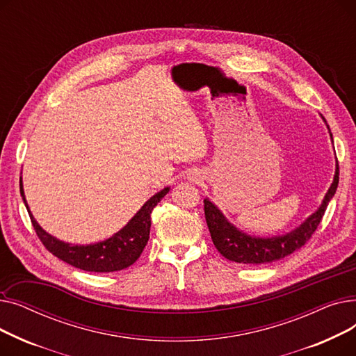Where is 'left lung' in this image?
<instances>
[{
  "mask_svg": "<svg viewBox=\"0 0 356 356\" xmlns=\"http://www.w3.org/2000/svg\"><path fill=\"white\" fill-rule=\"evenodd\" d=\"M323 121L326 122L325 118ZM327 129H329V125H327ZM330 137H332V133H330ZM338 183H339V165H338V160H336V172H334L333 181L330 184L327 193L325 195V199L319 207V209H317L314 213H312L302 223V225L296 228L294 231L286 235H278L271 238L252 236L239 231L225 216H223V213L209 199H204L203 200L204 218H207V223L213 241V245L222 254V257H225L229 261H235V263L247 264V266L274 263V261H278L293 254L294 251L302 248L306 244V242L310 239V236L313 235V232L317 229V227H319L327 204L330 199L334 196L336 189H338Z\"/></svg>",
  "mask_w": 356,
  "mask_h": 356,
  "instance_id": "left-lung-1",
  "label": "left lung"
}]
</instances>
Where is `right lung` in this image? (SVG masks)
Masks as SVG:
<instances>
[{
	"instance_id": "1",
	"label": "right lung",
	"mask_w": 356,
	"mask_h": 356,
	"mask_svg": "<svg viewBox=\"0 0 356 356\" xmlns=\"http://www.w3.org/2000/svg\"><path fill=\"white\" fill-rule=\"evenodd\" d=\"M168 191H170V188H164L163 191L149 197L143 204V208L131 218L127 225L111 238L97 242V244L72 245L51 236L37 223L29 209L23 191V183L20 180V193L29 211L33 228L37 236L43 242V245L47 248V251L73 267L93 273L120 271L136 263L149 238L152 212L157 207V203L168 193Z\"/></svg>"
}]
</instances>
